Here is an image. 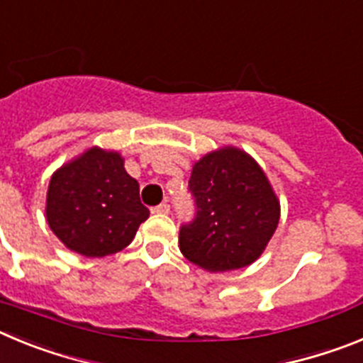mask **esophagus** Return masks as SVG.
<instances>
[{
	"instance_id": "obj_1",
	"label": "esophagus",
	"mask_w": 363,
	"mask_h": 363,
	"mask_svg": "<svg viewBox=\"0 0 363 363\" xmlns=\"http://www.w3.org/2000/svg\"><path fill=\"white\" fill-rule=\"evenodd\" d=\"M169 211H171V207H169V205H167V203H160V205H156V207H154L152 213H156V214H169Z\"/></svg>"
}]
</instances>
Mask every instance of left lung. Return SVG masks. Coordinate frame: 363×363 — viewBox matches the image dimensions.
I'll return each instance as SVG.
<instances>
[{
  "label": "left lung",
  "mask_w": 363,
  "mask_h": 363,
  "mask_svg": "<svg viewBox=\"0 0 363 363\" xmlns=\"http://www.w3.org/2000/svg\"><path fill=\"white\" fill-rule=\"evenodd\" d=\"M196 218L179 229V251L209 272L247 267L262 256L280 221V200L251 154L225 145L192 165Z\"/></svg>",
  "instance_id": "obj_1"
}]
</instances>
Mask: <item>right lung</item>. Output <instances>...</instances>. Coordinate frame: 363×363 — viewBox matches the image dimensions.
Here are the masks:
<instances>
[{"label": "right lung", "instance_id": "right-lung-1", "mask_svg": "<svg viewBox=\"0 0 363 363\" xmlns=\"http://www.w3.org/2000/svg\"><path fill=\"white\" fill-rule=\"evenodd\" d=\"M118 150L91 147L50 176L47 223L57 240L86 258L120 252L136 236L149 209Z\"/></svg>", "mask_w": 363, "mask_h": 363}]
</instances>
